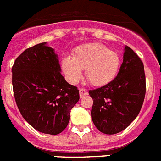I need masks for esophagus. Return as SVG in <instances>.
<instances>
[{
	"label": "esophagus",
	"mask_w": 161,
	"mask_h": 161,
	"mask_svg": "<svg viewBox=\"0 0 161 161\" xmlns=\"http://www.w3.org/2000/svg\"><path fill=\"white\" fill-rule=\"evenodd\" d=\"M79 92H80V98H84L86 95H88V91L86 90H85L84 88H80L79 89Z\"/></svg>",
	"instance_id": "esophagus-1"
}]
</instances>
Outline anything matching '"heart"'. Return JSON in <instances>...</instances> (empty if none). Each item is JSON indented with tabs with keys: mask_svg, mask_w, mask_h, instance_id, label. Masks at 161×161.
Returning a JSON list of instances; mask_svg holds the SVG:
<instances>
[{
	"mask_svg": "<svg viewBox=\"0 0 161 161\" xmlns=\"http://www.w3.org/2000/svg\"><path fill=\"white\" fill-rule=\"evenodd\" d=\"M120 58L116 52L101 43L80 45L74 50L72 58L66 56L62 66L70 83L79 81L85 69L86 77L96 86H104L114 80L119 71Z\"/></svg>",
	"mask_w": 161,
	"mask_h": 161,
	"instance_id": "1",
	"label": "heart"
}]
</instances>
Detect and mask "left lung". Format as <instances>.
I'll return each mask as SVG.
<instances>
[{"label":"left lung","mask_w":161,"mask_h":161,"mask_svg":"<svg viewBox=\"0 0 161 161\" xmlns=\"http://www.w3.org/2000/svg\"><path fill=\"white\" fill-rule=\"evenodd\" d=\"M92 98L91 118L104 134L119 133L131 124L142 107L146 95L144 66L140 58L125 46L123 61L112 81L89 91Z\"/></svg>","instance_id":"1"}]
</instances>
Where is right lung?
Here are the masks:
<instances>
[{
  "label": "right lung",
  "mask_w": 161,
  "mask_h": 161,
  "mask_svg": "<svg viewBox=\"0 0 161 161\" xmlns=\"http://www.w3.org/2000/svg\"><path fill=\"white\" fill-rule=\"evenodd\" d=\"M12 85L17 107L34 129L57 135L68 125L79 90L62 76L58 55L47 42L27 48L16 58Z\"/></svg>",
  "instance_id": "add662e5"
}]
</instances>
